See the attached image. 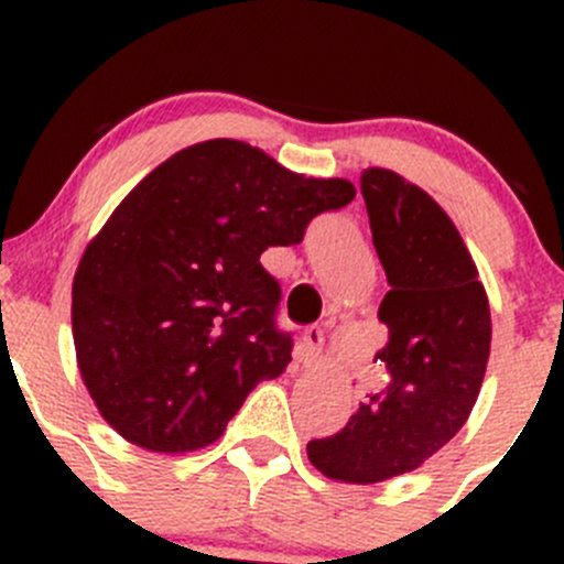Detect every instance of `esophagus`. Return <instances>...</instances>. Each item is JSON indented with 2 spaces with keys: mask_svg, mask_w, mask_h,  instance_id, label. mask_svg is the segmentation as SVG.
<instances>
[{
  "mask_svg": "<svg viewBox=\"0 0 564 564\" xmlns=\"http://www.w3.org/2000/svg\"><path fill=\"white\" fill-rule=\"evenodd\" d=\"M303 360L305 362H314L318 355H322V346H324V329L322 327H305L303 333Z\"/></svg>",
  "mask_w": 564,
  "mask_h": 564,
  "instance_id": "obj_1",
  "label": "esophagus"
}]
</instances>
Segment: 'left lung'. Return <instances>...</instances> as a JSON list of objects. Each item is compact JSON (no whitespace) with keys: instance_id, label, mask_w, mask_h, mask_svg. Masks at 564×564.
Instances as JSON below:
<instances>
[{"instance_id":"8db88e82","label":"left lung","mask_w":564,"mask_h":564,"mask_svg":"<svg viewBox=\"0 0 564 564\" xmlns=\"http://www.w3.org/2000/svg\"><path fill=\"white\" fill-rule=\"evenodd\" d=\"M373 248L390 292L379 305L388 344L377 360L388 384L349 423L308 442L322 475L382 482L412 471L469 417L491 351V311L477 267L445 209L388 169L360 176Z\"/></svg>"}]
</instances>
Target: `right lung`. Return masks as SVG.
I'll use <instances>...</instances> for the list:
<instances>
[{"instance_id": "obj_1", "label": "right lung", "mask_w": 564, "mask_h": 564, "mask_svg": "<svg viewBox=\"0 0 564 564\" xmlns=\"http://www.w3.org/2000/svg\"><path fill=\"white\" fill-rule=\"evenodd\" d=\"M346 180L294 174L256 147L213 139L147 174L89 242L73 278L78 368L100 414L155 453L207 447L261 379L292 362L281 286L261 267Z\"/></svg>"}]
</instances>
